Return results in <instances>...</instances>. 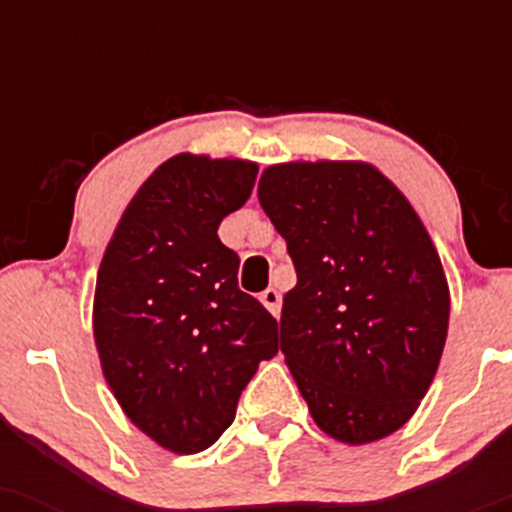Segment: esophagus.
I'll use <instances>...</instances> for the list:
<instances>
[{"mask_svg": "<svg viewBox=\"0 0 512 512\" xmlns=\"http://www.w3.org/2000/svg\"><path fill=\"white\" fill-rule=\"evenodd\" d=\"M260 302L265 304L267 312L272 314V317H280V309H282V294L277 292V289H265V292L260 294Z\"/></svg>", "mask_w": 512, "mask_h": 512, "instance_id": "1", "label": "esophagus"}]
</instances>
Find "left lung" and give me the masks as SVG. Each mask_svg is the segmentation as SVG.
Masks as SVG:
<instances>
[{
    "instance_id": "obj_1",
    "label": "left lung",
    "mask_w": 512,
    "mask_h": 512,
    "mask_svg": "<svg viewBox=\"0 0 512 512\" xmlns=\"http://www.w3.org/2000/svg\"><path fill=\"white\" fill-rule=\"evenodd\" d=\"M257 198L297 270L280 349L314 423L349 446L391 436L446 347L451 292L431 235L364 160L270 165Z\"/></svg>"
}]
</instances>
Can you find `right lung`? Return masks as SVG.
Instances as JSON below:
<instances>
[{
    "label": "right lung",
    "instance_id": "add662e5",
    "mask_svg": "<svg viewBox=\"0 0 512 512\" xmlns=\"http://www.w3.org/2000/svg\"><path fill=\"white\" fill-rule=\"evenodd\" d=\"M257 163L178 153L123 210L94 294L101 371L123 414L165 451L200 453L277 354V322L237 287L218 227L250 198Z\"/></svg>",
    "mask_w": 512,
    "mask_h": 512
}]
</instances>
